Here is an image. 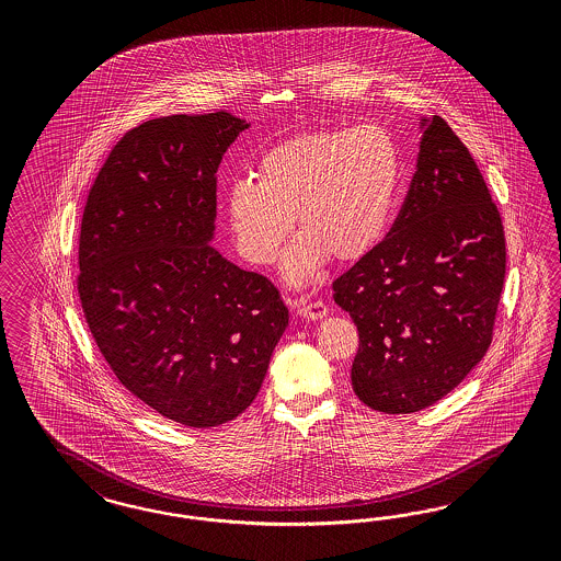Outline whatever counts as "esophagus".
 <instances>
[{
  "label": "esophagus",
  "mask_w": 561,
  "mask_h": 561,
  "mask_svg": "<svg viewBox=\"0 0 561 561\" xmlns=\"http://www.w3.org/2000/svg\"><path fill=\"white\" fill-rule=\"evenodd\" d=\"M296 308H298V314H300V317H306V319H310V321L323 319L324 314L329 312V308H327L323 300H308V298L296 300Z\"/></svg>",
  "instance_id": "esophagus-1"
}]
</instances>
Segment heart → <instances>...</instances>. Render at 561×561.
I'll return each instance as SVG.
<instances>
[{"label":"heart","instance_id":"1","mask_svg":"<svg viewBox=\"0 0 561 561\" xmlns=\"http://www.w3.org/2000/svg\"><path fill=\"white\" fill-rule=\"evenodd\" d=\"M401 169L399 146L382 125L289 137L259 158L256 180L238 176L226 188L238 253L272 265L296 216L302 237L286 255L289 282H312L329 255H368L391 224Z\"/></svg>","mask_w":561,"mask_h":561}]
</instances>
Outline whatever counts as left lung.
Returning a JSON list of instances; mask_svg holds the SVG:
<instances>
[{"mask_svg": "<svg viewBox=\"0 0 561 561\" xmlns=\"http://www.w3.org/2000/svg\"><path fill=\"white\" fill-rule=\"evenodd\" d=\"M504 277L497 205L467 146L434 115L389 234L333 282L359 335L357 399L413 413L453 391L492 345Z\"/></svg>", "mask_w": 561, "mask_h": 561, "instance_id": "obj_1", "label": "left lung"}]
</instances>
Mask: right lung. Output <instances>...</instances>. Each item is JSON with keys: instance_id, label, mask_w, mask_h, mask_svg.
I'll list each match as a JSON object with an SVG mask.
<instances>
[{"instance_id": "obj_1", "label": "right lung", "mask_w": 561, "mask_h": 561, "mask_svg": "<svg viewBox=\"0 0 561 561\" xmlns=\"http://www.w3.org/2000/svg\"><path fill=\"white\" fill-rule=\"evenodd\" d=\"M247 127L228 111L137 125L82 216L78 296L92 337L127 391L191 427L253 403L288 327L279 289L207 244L221 156Z\"/></svg>"}]
</instances>
